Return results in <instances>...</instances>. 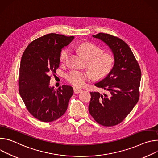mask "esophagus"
Here are the masks:
<instances>
[{"label":"esophagus","mask_w":158,"mask_h":158,"mask_svg":"<svg viewBox=\"0 0 158 158\" xmlns=\"http://www.w3.org/2000/svg\"><path fill=\"white\" fill-rule=\"evenodd\" d=\"M73 91H74L75 94H79L80 92H81L82 91V90L81 89L78 88V87H73Z\"/></svg>","instance_id":"34e87169"}]
</instances>
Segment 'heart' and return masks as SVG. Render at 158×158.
Wrapping results in <instances>:
<instances>
[{
  "label": "heart",
  "mask_w": 158,
  "mask_h": 158,
  "mask_svg": "<svg viewBox=\"0 0 158 158\" xmlns=\"http://www.w3.org/2000/svg\"><path fill=\"white\" fill-rule=\"evenodd\" d=\"M80 54L86 60H88L87 65L91 69L94 75L97 78H102L106 76L112 69L115 58L109 52H103L102 49L90 42H85L77 47ZM69 55V50L65 49L60 54V61L64 63ZM92 77L90 72L73 70L69 72L66 79L72 85L78 86H84Z\"/></svg>",
  "instance_id": "b5f03b06"
}]
</instances>
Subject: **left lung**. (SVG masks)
Masks as SVG:
<instances>
[{
  "mask_svg": "<svg viewBox=\"0 0 158 158\" xmlns=\"http://www.w3.org/2000/svg\"><path fill=\"white\" fill-rule=\"evenodd\" d=\"M93 37L110 47L115 63L109 75L95 84L108 94L90 92L89 110L98 124L112 127L123 121L137 103L141 71L132 51L123 40L102 32Z\"/></svg>",
  "mask_w": 158,
  "mask_h": 158,
  "instance_id": "left-lung-1",
  "label": "left lung"
}]
</instances>
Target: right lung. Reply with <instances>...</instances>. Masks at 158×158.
I'll return each instance as SVG.
<instances>
[{"label": "right lung", "mask_w": 158, "mask_h": 158, "mask_svg": "<svg viewBox=\"0 0 158 158\" xmlns=\"http://www.w3.org/2000/svg\"><path fill=\"white\" fill-rule=\"evenodd\" d=\"M73 39L63 34H46L32 41L22 56L19 94L28 112L40 121L52 122L64 115L73 94L69 85H62L56 91L49 86V74L56 73L61 49Z\"/></svg>", "instance_id": "add662e5"}]
</instances>
